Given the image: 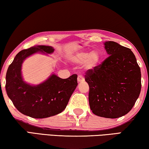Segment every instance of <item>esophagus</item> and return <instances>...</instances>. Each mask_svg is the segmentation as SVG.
I'll list each match as a JSON object with an SVG mask.
<instances>
[{"label": "esophagus", "instance_id": "obj_1", "mask_svg": "<svg viewBox=\"0 0 149 149\" xmlns=\"http://www.w3.org/2000/svg\"><path fill=\"white\" fill-rule=\"evenodd\" d=\"M77 81L79 82L83 81H84V78L81 75H78V77H77Z\"/></svg>", "mask_w": 149, "mask_h": 149}]
</instances>
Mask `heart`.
<instances>
[{
    "label": "heart",
    "instance_id": "heart-1",
    "mask_svg": "<svg viewBox=\"0 0 149 149\" xmlns=\"http://www.w3.org/2000/svg\"><path fill=\"white\" fill-rule=\"evenodd\" d=\"M100 58L99 54L97 51H92L88 54L87 52H81L76 54L75 60L78 63H84L87 68H93L97 64Z\"/></svg>",
    "mask_w": 149,
    "mask_h": 149
}]
</instances>
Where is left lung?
I'll use <instances>...</instances> for the list:
<instances>
[{
	"label": "left lung",
	"instance_id": "1",
	"mask_svg": "<svg viewBox=\"0 0 149 149\" xmlns=\"http://www.w3.org/2000/svg\"><path fill=\"white\" fill-rule=\"evenodd\" d=\"M109 56L88 70L89 102L95 115L117 118L132 109L141 89L140 67L131 49L114 41L104 43Z\"/></svg>",
	"mask_w": 149,
	"mask_h": 149
}]
</instances>
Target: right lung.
<instances>
[{"mask_svg":"<svg viewBox=\"0 0 149 149\" xmlns=\"http://www.w3.org/2000/svg\"><path fill=\"white\" fill-rule=\"evenodd\" d=\"M38 51L52 53V47L36 45L19 52L9 65L6 75V93L14 107L22 114L33 118H45L64 110L77 85V75L66 79L52 75L46 81L31 86L22 81V64L25 58Z\"/></svg>","mask_w":149,"mask_h":149,"instance_id":"add662e5","label":"right lung"}]
</instances>
